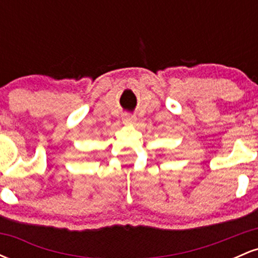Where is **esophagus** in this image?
I'll return each instance as SVG.
<instances>
[{"instance_id": "34e87169", "label": "esophagus", "mask_w": 258, "mask_h": 258, "mask_svg": "<svg viewBox=\"0 0 258 258\" xmlns=\"http://www.w3.org/2000/svg\"><path fill=\"white\" fill-rule=\"evenodd\" d=\"M136 116L135 115H132V114H125L123 115V117H122V121L125 123H130V125H132V123H135L136 122Z\"/></svg>"}]
</instances>
